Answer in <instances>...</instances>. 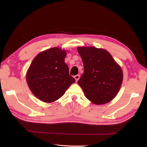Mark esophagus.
Instances as JSON below:
<instances>
[{"instance_id":"esophagus-1","label":"esophagus","mask_w":147,"mask_h":147,"mask_svg":"<svg viewBox=\"0 0 147 147\" xmlns=\"http://www.w3.org/2000/svg\"><path fill=\"white\" fill-rule=\"evenodd\" d=\"M80 75H78V74H77V75L74 76V79H75V80H76V82H78V80L80 79Z\"/></svg>"}]
</instances>
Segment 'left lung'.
Returning a JSON list of instances; mask_svg holds the SVG:
<instances>
[{
	"label": "left lung",
	"mask_w": 147,
	"mask_h": 147,
	"mask_svg": "<svg viewBox=\"0 0 147 147\" xmlns=\"http://www.w3.org/2000/svg\"><path fill=\"white\" fill-rule=\"evenodd\" d=\"M84 72L78 82L86 98L96 105L111 102L122 85L121 66L108 51L94 47H78Z\"/></svg>",
	"instance_id": "8db88e82"
}]
</instances>
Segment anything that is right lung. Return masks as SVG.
<instances>
[{
  "mask_svg": "<svg viewBox=\"0 0 147 147\" xmlns=\"http://www.w3.org/2000/svg\"><path fill=\"white\" fill-rule=\"evenodd\" d=\"M66 54L64 50L53 47L39 53L31 63L26 82L33 94L42 102L56 101L75 82L65 63Z\"/></svg>",
  "mask_w": 147,
  "mask_h": 147,
  "instance_id": "1",
  "label": "right lung"
}]
</instances>
